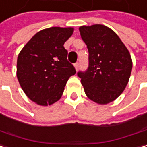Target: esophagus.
<instances>
[{
	"label": "esophagus",
	"mask_w": 147,
	"mask_h": 147,
	"mask_svg": "<svg viewBox=\"0 0 147 147\" xmlns=\"http://www.w3.org/2000/svg\"><path fill=\"white\" fill-rule=\"evenodd\" d=\"M74 67H75V69H76V70H78V69H79V67H80V63H74Z\"/></svg>",
	"instance_id": "1"
}]
</instances>
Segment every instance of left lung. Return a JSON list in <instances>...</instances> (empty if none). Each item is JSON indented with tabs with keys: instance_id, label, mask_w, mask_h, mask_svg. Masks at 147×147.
Masks as SVG:
<instances>
[{
	"instance_id": "obj_1",
	"label": "left lung",
	"mask_w": 147,
	"mask_h": 147,
	"mask_svg": "<svg viewBox=\"0 0 147 147\" xmlns=\"http://www.w3.org/2000/svg\"><path fill=\"white\" fill-rule=\"evenodd\" d=\"M80 32L89 51V66L78 72L86 96L98 104L118 98L129 82L132 60L117 34L101 24L81 26Z\"/></svg>"
}]
</instances>
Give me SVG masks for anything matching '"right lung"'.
Returning <instances> with one entry per match:
<instances>
[{"label":"right lung","instance_id":"1","mask_svg":"<svg viewBox=\"0 0 147 147\" xmlns=\"http://www.w3.org/2000/svg\"><path fill=\"white\" fill-rule=\"evenodd\" d=\"M73 32V28L43 29L18 54L17 77L31 101L47 106L61 98L67 80L76 73L63 46Z\"/></svg>","mask_w":147,"mask_h":147}]
</instances>
